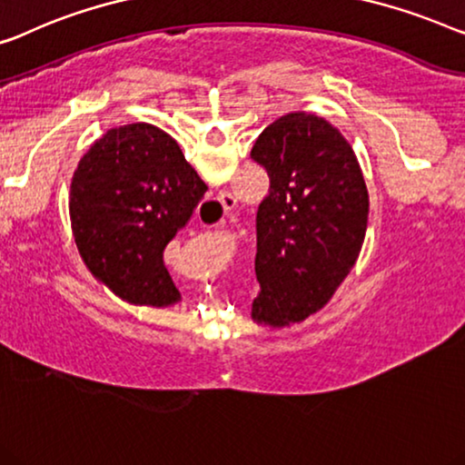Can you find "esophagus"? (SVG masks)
<instances>
[{"label":"esophagus","instance_id":"obj_1","mask_svg":"<svg viewBox=\"0 0 465 465\" xmlns=\"http://www.w3.org/2000/svg\"><path fill=\"white\" fill-rule=\"evenodd\" d=\"M218 203L222 205V210H224V213H228V212H232L234 210V205H237V199L232 197L231 193H220L218 194ZM226 220H222V224H224Z\"/></svg>","mask_w":465,"mask_h":465}]
</instances>
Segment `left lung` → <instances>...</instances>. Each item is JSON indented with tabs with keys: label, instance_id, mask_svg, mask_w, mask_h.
<instances>
[{
	"label": "left lung",
	"instance_id": "1",
	"mask_svg": "<svg viewBox=\"0 0 465 465\" xmlns=\"http://www.w3.org/2000/svg\"><path fill=\"white\" fill-rule=\"evenodd\" d=\"M252 159L271 178L255 213L252 319L282 329L304 322L333 298L359 260L369 193L359 159L327 119L298 111L260 134Z\"/></svg>",
	"mask_w": 465,
	"mask_h": 465
}]
</instances>
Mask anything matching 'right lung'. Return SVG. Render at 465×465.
Instances as JSON below:
<instances>
[{"instance_id":"right-lung-1","label":"right lung","mask_w":465,"mask_h":465,"mask_svg":"<svg viewBox=\"0 0 465 465\" xmlns=\"http://www.w3.org/2000/svg\"><path fill=\"white\" fill-rule=\"evenodd\" d=\"M205 191L170 134L151 124L104 132L79 161L69 193L73 237L87 271L127 304H176L163 249Z\"/></svg>"}]
</instances>
